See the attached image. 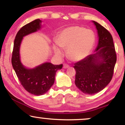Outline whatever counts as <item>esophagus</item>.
Returning <instances> with one entry per match:
<instances>
[{"label":"esophagus","mask_w":125,"mask_h":125,"mask_svg":"<svg viewBox=\"0 0 125 125\" xmlns=\"http://www.w3.org/2000/svg\"><path fill=\"white\" fill-rule=\"evenodd\" d=\"M69 67V65H68L67 64H66V63L63 64V68L66 69V68H68Z\"/></svg>","instance_id":"obj_1"}]
</instances>
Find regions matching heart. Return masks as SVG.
Masks as SVG:
<instances>
[{"label": "heart", "mask_w": 125, "mask_h": 125, "mask_svg": "<svg viewBox=\"0 0 125 125\" xmlns=\"http://www.w3.org/2000/svg\"><path fill=\"white\" fill-rule=\"evenodd\" d=\"M57 44L63 49H67V57L73 61H79L87 56L94 47L95 36L92 31L78 26L64 29L58 35ZM56 54H62V51L54 46Z\"/></svg>", "instance_id": "obj_1"}]
</instances>
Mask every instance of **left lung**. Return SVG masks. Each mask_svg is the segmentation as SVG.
I'll use <instances>...</instances> for the list:
<instances>
[{
	"instance_id": "8db88e82",
	"label": "left lung",
	"mask_w": 125,
	"mask_h": 125,
	"mask_svg": "<svg viewBox=\"0 0 125 125\" xmlns=\"http://www.w3.org/2000/svg\"><path fill=\"white\" fill-rule=\"evenodd\" d=\"M94 23L99 36L96 52L74 64L76 86L87 94H97L109 83L117 59L110 33L96 21Z\"/></svg>"
}]
</instances>
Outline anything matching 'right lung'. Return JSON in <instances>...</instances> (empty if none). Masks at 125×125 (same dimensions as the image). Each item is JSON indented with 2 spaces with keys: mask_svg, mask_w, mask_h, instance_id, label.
Here are the masks:
<instances>
[{
  "mask_svg": "<svg viewBox=\"0 0 125 125\" xmlns=\"http://www.w3.org/2000/svg\"><path fill=\"white\" fill-rule=\"evenodd\" d=\"M41 21L36 19L23 26L16 36L12 52V64L22 86L30 94L39 96L48 91L54 82L56 72L63 64L44 63L31 69L25 68L20 61L19 49L23 37L41 28Z\"/></svg>",
  "mask_w": 125,
  "mask_h": 125,
  "instance_id": "right-lung-1",
  "label": "right lung"
}]
</instances>
